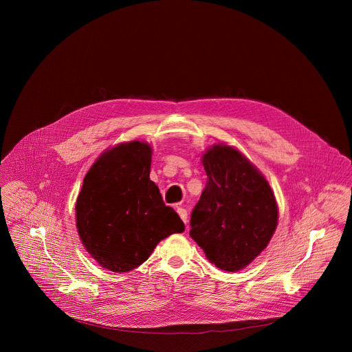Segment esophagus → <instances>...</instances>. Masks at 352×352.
<instances>
[{
    "instance_id": "esophagus-1",
    "label": "esophagus",
    "mask_w": 352,
    "mask_h": 352,
    "mask_svg": "<svg viewBox=\"0 0 352 352\" xmlns=\"http://www.w3.org/2000/svg\"><path fill=\"white\" fill-rule=\"evenodd\" d=\"M177 213H178V216L182 219V221L186 226L188 224V213H186V210L184 208H177Z\"/></svg>"
}]
</instances>
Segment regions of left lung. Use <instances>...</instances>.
I'll return each instance as SVG.
<instances>
[{
	"label": "left lung",
	"mask_w": 352,
	"mask_h": 352,
	"mask_svg": "<svg viewBox=\"0 0 352 352\" xmlns=\"http://www.w3.org/2000/svg\"><path fill=\"white\" fill-rule=\"evenodd\" d=\"M206 186L190 214L192 239L219 269L238 272L269 245L278 220L263 174L232 146L219 143L202 157Z\"/></svg>",
	"instance_id": "obj_1"
}]
</instances>
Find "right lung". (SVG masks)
<instances>
[{
	"instance_id": "add662e5",
	"label": "right lung",
	"mask_w": 352,
	"mask_h": 352,
	"mask_svg": "<svg viewBox=\"0 0 352 352\" xmlns=\"http://www.w3.org/2000/svg\"><path fill=\"white\" fill-rule=\"evenodd\" d=\"M152 147L120 143L87 171L76 200V228L90 256L124 273L140 266L156 245L185 226L150 179Z\"/></svg>"
}]
</instances>
